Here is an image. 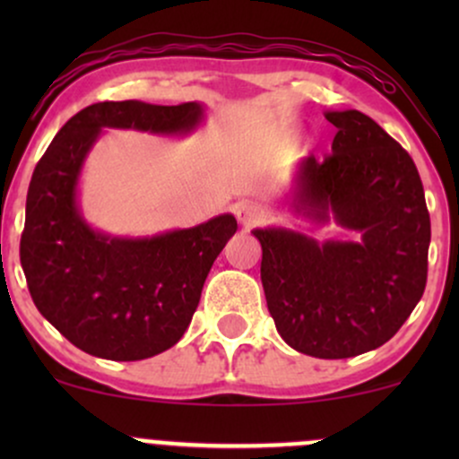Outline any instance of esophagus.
<instances>
[{"label":"esophagus","instance_id":"34e87169","mask_svg":"<svg viewBox=\"0 0 459 459\" xmlns=\"http://www.w3.org/2000/svg\"><path fill=\"white\" fill-rule=\"evenodd\" d=\"M235 215H237V220H239V224L244 226V229H252V226H259V224L265 222V218H267L265 209H263L261 204L250 203V200L235 204Z\"/></svg>","mask_w":459,"mask_h":459}]
</instances>
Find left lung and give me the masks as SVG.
<instances>
[{"label": "left lung", "instance_id": "obj_1", "mask_svg": "<svg viewBox=\"0 0 459 459\" xmlns=\"http://www.w3.org/2000/svg\"><path fill=\"white\" fill-rule=\"evenodd\" d=\"M332 155L307 157L289 203L317 224L360 239L319 241L281 226L255 229L261 282L284 343L336 360L397 334L428 282L431 224L412 157L358 109L325 112Z\"/></svg>", "mask_w": 459, "mask_h": 459}]
</instances>
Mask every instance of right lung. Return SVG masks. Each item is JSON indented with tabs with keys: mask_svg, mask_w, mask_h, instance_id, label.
I'll use <instances>...</instances> for the list:
<instances>
[{
	"mask_svg": "<svg viewBox=\"0 0 459 459\" xmlns=\"http://www.w3.org/2000/svg\"><path fill=\"white\" fill-rule=\"evenodd\" d=\"M203 118L204 108L196 101L94 103L57 131L36 163L21 267L40 315L86 354L129 362L177 345L213 261L237 230L230 213L135 239L92 229L77 194L88 152L103 129L187 135Z\"/></svg>",
	"mask_w": 459,
	"mask_h": 459,
	"instance_id": "add662e5",
	"label": "right lung"
}]
</instances>
